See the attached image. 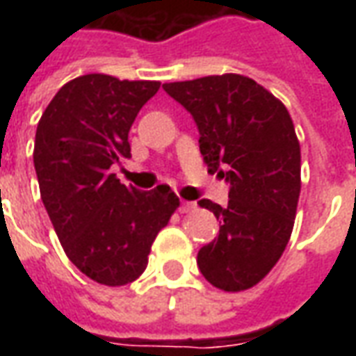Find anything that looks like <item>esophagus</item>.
<instances>
[{
	"label": "esophagus",
	"mask_w": 356,
	"mask_h": 356,
	"mask_svg": "<svg viewBox=\"0 0 356 356\" xmlns=\"http://www.w3.org/2000/svg\"><path fill=\"white\" fill-rule=\"evenodd\" d=\"M194 209H196V204H194V202L181 200V206H179V211H181V213H188V211H194Z\"/></svg>",
	"instance_id": "34e87169"
}]
</instances>
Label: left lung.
<instances>
[{
  "instance_id": "8db88e82",
  "label": "left lung",
  "mask_w": 356,
  "mask_h": 356,
  "mask_svg": "<svg viewBox=\"0 0 356 356\" xmlns=\"http://www.w3.org/2000/svg\"><path fill=\"white\" fill-rule=\"evenodd\" d=\"M191 112L208 170L229 183V206L200 200L219 234L200 248L204 278L225 291L261 280L290 240L299 191L301 150L288 110L257 81L240 74L163 83Z\"/></svg>"
}]
</instances>
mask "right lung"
<instances>
[{
	"label": "right lung",
	"mask_w": 356,
	"mask_h": 356,
	"mask_svg": "<svg viewBox=\"0 0 356 356\" xmlns=\"http://www.w3.org/2000/svg\"><path fill=\"white\" fill-rule=\"evenodd\" d=\"M160 81L86 74L53 97L38 124L34 168L68 259L91 280L124 286L148 265L156 234L179 208L168 185L125 186L112 165L131 158L129 129Z\"/></svg>",
	"instance_id": "add662e5"
}]
</instances>
